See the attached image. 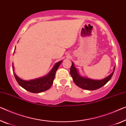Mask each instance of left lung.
<instances>
[{
    "instance_id": "8db88e82",
    "label": "left lung",
    "mask_w": 126,
    "mask_h": 126,
    "mask_svg": "<svg viewBox=\"0 0 126 126\" xmlns=\"http://www.w3.org/2000/svg\"><path fill=\"white\" fill-rule=\"evenodd\" d=\"M114 70H115V67H114V71L112 72V74L104 79L101 80H92L90 79L89 78H82V77L80 76L79 74H78L77 69L74 67V63L72 62V65H71L70 68V74L72 76L74 82L77 86L82 88V89L92 91V90L99 89V88L105 85L111 79L114 72Z\"/></svg>"
}]
</instances>
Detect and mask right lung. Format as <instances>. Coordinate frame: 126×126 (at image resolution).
I'll use <instances>...</instances> for the list:
<instances>
[{
  "mask_svg": "<svg viewBox=\"0 0 126 126\" xmlns=\"http://www.w3.org/2000/svg\"><path fill=\"white\" fill-rule=\"evenodd\" d=\"M62 62V61L56 63L54 65L53 68H52L51 71L48 73V74L43 77V78L29 80V81H25V80H23L20 79L14 72L15 78L18 84L21 87L27 91L30 92L35 93L42 92L47 91L51 87L52 83H53L54 78H55L56 71H57L58 67H59ZM13 66H14V65L12 63V69H14Z\"/></svg>",
  "mask_w": 126,
  "mask_h": 126,
  "instance_id": "right-lung-1",
  "label": "right lung"
}]
</instances>
